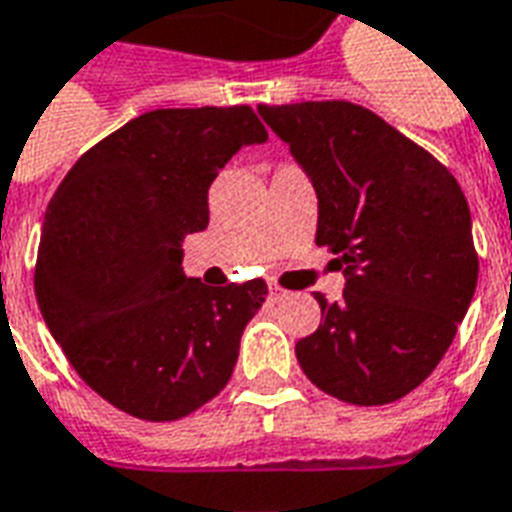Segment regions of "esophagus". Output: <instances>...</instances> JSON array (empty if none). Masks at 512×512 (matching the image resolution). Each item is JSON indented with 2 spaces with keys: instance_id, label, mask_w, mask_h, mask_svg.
<instances>
[{
  "instance_id": "34e87169",
  "label": "esophagus",
  "mask_w": 512,
  "mask_h": 512,
  "mask_svg": "<svg viewBox=\"0 0 512 512\" xmlns=\"http://www.w3.org/2000/svg\"><path fill=\"white\" fill-rule=\"evenodd\" d=\"M287 290H282V287H276V285H271L268 287V298H271V304H279V301H285L287 298Z\"/></svg>"
}]
</instances>
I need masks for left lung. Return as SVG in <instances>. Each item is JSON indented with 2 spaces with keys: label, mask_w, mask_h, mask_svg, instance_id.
Wrapping results in <instances>:
<instances>
[{
  "label": "left lung",
  "mask_w": 512,
  "mask_h": 512,
  "mask_svg": "<svg viewBox=\"0 0 512 512\" xmlns=\"http://www.w3.org/2000/svg\"><path fill=\"white\" fill-rule=\"evenodd\" d=\"M317 192V244L331 246L344 295L295 344L333 399L377 407L426 380L464 320L478 255L464 192L429 151L344 100L260 105Z\"/></svg>",
  "instance_id": "left-lung-1"
}]
</instances>
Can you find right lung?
<instances>
[{
    "instance_id": "right-lung-1",
    "label": "right lung",
    "mask_w": 512,
    "mask_h": 512,
    "mask_svg": "<svg viewBox=\"0 0 512 512\" xmlns=\"http://www.w3.org/2000/svg\"><path fill=\"white\" fill-rule=\"evenodd\" d=\"M252 108H162L75 162L45 208L34 293L81 380L140 420H179L230 380L263 279L208 287L184 238L208 227V187L266 143Z\"/></svg>"
}]
</instances>
